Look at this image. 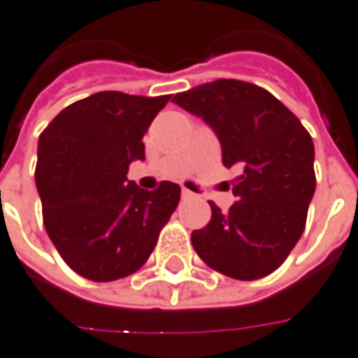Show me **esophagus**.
Listing matches in <instances>:
<instances>
[{"instance_id": "esophagus-1", "label": "esophagus", "mask_w": 358, "mask_h": 358, "mask_svg": "<svg viewBox=\"0 0 358 358\" xmlns=\"http://www.w3.org/2000/svg\"><path fill=\"white\" fill-rule=\"evenodd\" d=\"M181 197H183V199H191V197H193V193H191L189 189H183V191H181Z\"/></svg>"}]
</instances>
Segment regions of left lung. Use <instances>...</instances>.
Returning a JSON list of instances; mask_svg holds the SVG:
<instances>
[{"mask_svg": "<svg viewBox=\"0 0 358 358\" xmlns=\"http://www.w3.org/2000/svg\"><path fill=\"white\" fill-rule=\"evenodd\" d=\"M173 103L215 131L223 165L241 173L227 213L211 203L209 225L193 231L195 251L233 279L267 277L305 231L317 183L309 131L267 90L237 79L177 93Z\"/></svg>", "mask_w": 358, "mask_h": 358, "instance_id": "left-lung-1", "label": "left lung"}]
</instances>
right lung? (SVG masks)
Returning <instances> with one entry per match:
<instances>
[{
    "instance_id": "obj_1",
    "label": "right lung",
    "mask_w": 358,
    "mask_h": 358,
    "mask_svg": "<svg viewBox=\"0 0 358 358\" xmlns=\"http://www.w3.org/2000/svg\"><path fill=\"white\" fill-rule=\"evenodd\" d=\"M169 99L93 93L39 135L35 185L43 225L63 261L90 281H117L143 267L177 209V183L145 191L127 179L131 163L145 159L143 135Z\"/></svg>"
}]
</instances>
